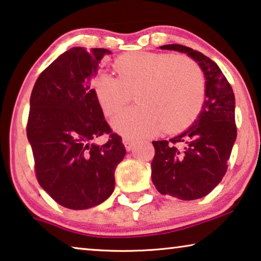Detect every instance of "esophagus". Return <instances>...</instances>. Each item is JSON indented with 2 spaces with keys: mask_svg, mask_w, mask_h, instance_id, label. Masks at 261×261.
Segmentation results:
<instances>
[{
  "mask_svg": "<svg viewBox=\"0 0 261 261\" xmlns=\"http://www.w3.org/2000/svg\"><path fill=\"white\" fill-rule=\"evenodd\" d=\"M122 142H123L124 147H126V149L127 150H130L132 147L134 146L135 140L133 138H129V137H123L122 138Z\"/></svg>",
  "mask_w": 261,
  "mask_h": 261,
  "instance_id": "1",
  "label": "esophagus"
}]
</instances>
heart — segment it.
<instances>
[{"mask_svg": "<svg viewBox=\"0 0 261 261\" xmlns=\"http://www.w3.org/2000/svg\"><path fill=\"white\" fill-rule=\"evenodd\" d=\"M116 76L99 74L93 80L97 105L111 118L129 103L138 105L113 119L112 126L123 134L174 133L198 116L205 96V76L200 66L186 55L172 53H133L114 63Z\"/></svg>", "mask_w": 261, "mask_h": 261, "instance_id": "1", "label": "heart"}]
</instances>
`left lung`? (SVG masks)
<instances>
[{
	"label": "left lung",
	"instance_id": "8db88e82",
	"mask_svg": "<svg viewBox=\"0 0 261 261\" xmlns=\"http://www.w3.org/2000/svg\"><path fill=\"white\" fill-rule=\"evenodd\" d=\"M160 48L186 53L199 63L206 77V97L187 130L173 139L153 141L152 181L164 195L200 199L214 190L227 171L237 139L234 93L217 63L202 53L181 44Z\"/></svg>",
	"mask_w": 261,
	"mask_h": 261
}]
</instances>
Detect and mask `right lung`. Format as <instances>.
I'll use <instances>...</instances> for the list:
<instances>
[{"label": "right lung", "mask_w": 261, "mask_h": 261, "mask_svg": "<svg viewBox=\"0 0 261 261\" xmlns=\"http://www.w3.org/2000/svg\"><path fill=\"white\" fill-rule=\"evenodd\" d=\"M103 48L74 47L51 62L34 85L27 137L40 186L69 210L97 206L112 195L114 173L126 154L90 88ZM109 135L105 145L91 140Z\"/></svg>", "instance_id": "add662e5"}]
</instances>
